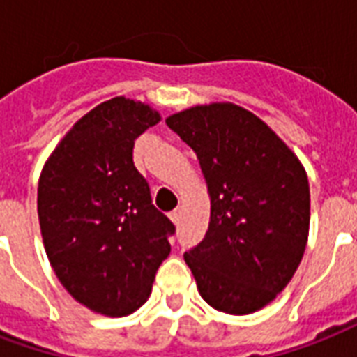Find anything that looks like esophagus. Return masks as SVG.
Segmentation results:
<instances>
[{"label": "esophagus", "mask_w": 357, "mask_h": 357, "mask_svg": "<svg viewBox=\"0 0 357 357\" xmlns=\"http://www.w3.org/2000/svg\"><path fill=\"white\" fill-rule=\"evenodd\" d=\"M181 218H182L181 210H175V212H171V214H169V220H171V222H173V223H175L176 227L181 225Z\"/></svg>", "instance_id": "esophagus-1"}]
</instances>
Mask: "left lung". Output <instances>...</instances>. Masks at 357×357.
I'll return each mask as SVG.
<instances>
[{
  "label": "left lung",
  "mask_w": 357,
  "mask_h": 357,
  "mask_svg": "<svg viewBox=\"0 0 357 357\" xmlns=\"http://www.w3.org/2000/svg\"><path fill=\"white\" fill-rule=\"evenodd\" d=\"M165 123L197 154L210 195L208 231L184 253L199 294L227 314L266 307L307 245L305 167L262 119L233 102L188 107Z\"/></svg>",
  "instance_id": "1"
}]
</instances>
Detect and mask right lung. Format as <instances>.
Instances as JSON below:
<instances>
[{"instance_id":"add662e5","label":"right lung","mask_w":357,"mask_h":357,"mask_svg":"<svg viewBox=\"0 0 357 357\" xmlns=\"http://www.w3.org/2000/svg\"><path fill=\"white\" fill-rule=\"evenodd\" d=\"M160 121L145 102L115 96L85 113L40 171L44 250L66 292L93 313L137 311L169 255L175 225L154 208L132 160L134 141Z\"/></svg>"}]
</instances>
